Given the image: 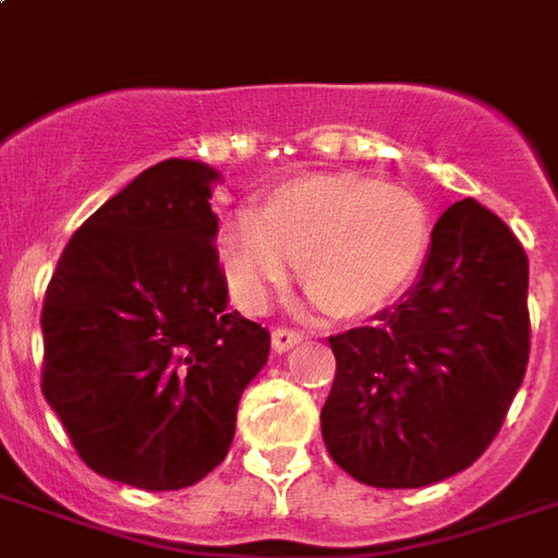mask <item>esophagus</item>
I'll return each instance as SVG.
<instances>
[{"label":"esophagus","instance_id":"1","mask_svg":"<svg viewBox=\"0 0 558 558\" xmlns=\"http://www.w3.org/2000/svg\"><path fill=\"white\" fill-rule=\"evenodd\" d=\"M270 342H274V351L284 353V351H290L293 344L302 342V333L293 328H274V333H270Z\"/></svg>","mask_w":558,"mask_h":558}]
</instances>
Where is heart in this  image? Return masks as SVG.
I'll use <instances>...</instances> for the list:
<instances>
[{"instance_id": "1", "label": "heart", "mask_w": 558, "mask_h": 558, "mask_svg": "<svg viewBox=\"0 0 558 558\" xmlns=\"http://www.w3.org/2000/svg\"><path fill=\"white\" fill-rule=\"evenodd\" d=\"M425 245V207L411 191L353 173H307L270 187L256 219H228L219 259L233 296L253 311L302 265L305 290L325 311L359 316L411 282Z\"/></svg>"}]
</instances>
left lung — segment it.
<instances>
[{
    "instance_id": "1",
    "label": "left lung",
    "mask_w": 558,
    "mask_h": 558,
    "mask_svg": "<svg viewBox=\"0 0 558 558\" xmlns=\"http://www.w3.org/2000/svg\"><path fill=\"white\" fill-rule=\"evenodd\" d=\"M322 436L371 487H425L476 462L531 356L527 256L499 216L462 199L439 216L399 305L330 336Z\"/></svg>"
}]
</instances>
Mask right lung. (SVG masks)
Returning a JSON list of instances; mask_svg holds the SVG:
<instances>
[{
	"label": "right lung",
	"instance_id": "1",
	"mask_svg": "<svg viewBox=\"0 0 558 558\" xmlns=\"http://www.w3.org/2000/svg\"><path fill=\"white\" fill-rule=\"evenodd\" d=\"M210 165L165 159L64 245L41 305V393L82 462L150 494L228 456L270 333L228 311Z\"/></svg>",
	"mask_w": 558,
	"mask_h": 558
}]
</instances>
